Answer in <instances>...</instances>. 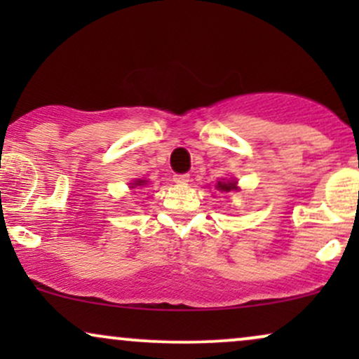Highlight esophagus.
<instances>
[{"instance_id":"esophagus-1","label":"esophagus","mask_w":359,"mask_h":359,"mask_svg":"<svg viewBox=\"0 0 359 359\" xmlns=\"http://www.w3.org/2000/svg\"><path fill=\"white\" fill-rule=\"evenodd\" d=\"M189 179H191V175H189V174H175L174 175V182L175 184H187Z\"/></svg>"}]
</instances>
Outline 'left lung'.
<instances>
[{
	"label": "left lung",
	"instance_id": "left-lung-1",
	"mask_svg": "<svg viewBox=\"0 0 359 359\" xmlns=\"http://www.w3.org/2000/svg\"><path fill=\"white\" fill-rule=\"evenodd\" d=\"M238 182L236 180H219V182H217V189H219V191H222V192H229V191H236L238 189V185H236Z\"/></svg>",
	"mask_w": 359,
	"mask_h": 359
}]
</instances>
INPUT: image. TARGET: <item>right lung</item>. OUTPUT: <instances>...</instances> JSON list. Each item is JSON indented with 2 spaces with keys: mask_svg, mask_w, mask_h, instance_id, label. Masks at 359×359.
<instances>
[{
  "mask_svg": "<svg viewBox=\"0 0 359 359\" xmlns=\"http://www.w3.org/2000/svg\"><path fill=\"white\" fill-rule=\"evenodd\" d=\"M147 184V180H142V179H138V180H135L133 184H131V187H138V185H145Z\"/></svg>",
  "mask_w": 359,
  "mask_h": 359,
  "instance_id": "add662e5",
  "label": "right lung"
}]
</instances>
